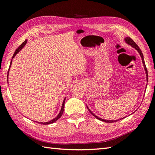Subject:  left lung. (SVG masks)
Masks as SVG:
<instances>
[{
    "label": "left lung",
    "mask_w": 155,
    "mask_h": 155,
    "mask_svg": "<svg viewBox=\"0 0 155 155\" xmlns=\"http://www.w3.org/2000/svg\"><path fill=\"white\" fill-rule=\"evenodd\" d=\"M124 41H125V42L127 43V44H128V45H130V46H132L133 48H135L136 50H137V52H139V54H140V56H141V60H142V63H143V68H144V70H145V72H146V80H147V82H148V71H147V69H146V65H145V62H144V59H143V53H142V52H141V51L140 50V48H139V46L137 45V44H136L135 43V41H133L132 39H131L130 38H129V37H127V38H124ZM147 84H148V83H146V86H147ZM87 109L89 110V111H90L91 114H92L94 117H96V119H98V120H101V121H103V122H109V123H111V122H117V121H118V120H122V119H124V117H122V118H120V119H119V120H104V119H103V118H101V117H98L97 116V115H96L95 114H93L92 113V111H91V110L89 109V107L87 106ZM136 111H137V110H136ZM133 113H135V112H133Z\"/></svg>",
    "instance_id": "obj_1"
}]
</instances>
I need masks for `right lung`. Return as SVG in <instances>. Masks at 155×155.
Masks as SVG:
<instances>
[{
    "mask_svg": "<svg viewBox=\"0 0 155 155\" xmlns=\"http://www.w3.org/2000/svg\"><path fill=\"white\" fill-rule=\"evenodd\" d=\"M27 43V40H26L24 42H23L22 44H21V45L18 47V48L15 50V52H14V55H13V57H12V61H11V63H10V65H9V70H8V73H7V81H8V76H9V69H10V67H11V65H12V59L14 58L15 57V56L16 55V54L18 53V52H20V51L21 49H22L23 47H24L25 45H26V44ZM65 98L64 99V101H63V103H62V106H61V110H60V111H59V114L57 115V116L54 117V119H52V120H51V121H49V122H37L38 123H39V124H44V125H47V124H52V123H54V122H56L57 120H59L60 117H61V115H62V114H63V113H64V104H65Z\"/></svg>",
    "mask_w": 155,
    "mask_h": 155,
    "instance_id": "add662e5",
    "label": "right lung"
}]
</instances>
